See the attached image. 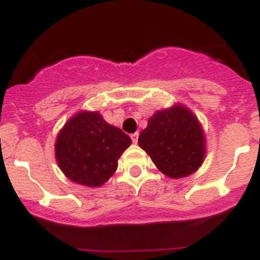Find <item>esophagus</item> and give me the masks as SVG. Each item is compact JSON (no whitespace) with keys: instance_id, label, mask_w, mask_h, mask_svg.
Listing matches in <instances>:
<instances>
[{"instance_id":"34e87169","label":"esophagus","mask_w":260,"mask_h":260,"mask_svg":"<svg viewBox=\"0 0 260 260\" xmlns=\"http://www.w3.org/2000/svg\"><path fill=\"white\" fill-rule=\"evenodd\" d=\"M131 139H132V141L135 142V144H137V141H139V132L132 133V135H131Z\"/></svg>"}]
</instances>
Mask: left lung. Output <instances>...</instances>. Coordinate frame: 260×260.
<instances>
[{
    "mask_svg": "<svg viewBox=\"0 0 260 260\" xmlns=\"http://www.w3.org/2000/svg\"><path fill=\"white\" fill-rule=\"evenodd\" d=\"M139 145L156 167L172 179L191 175L205 156V137L188 109L174 106L156 111L140 133Z\"/></svg>",
    "mask_w": 260,
    "mask_h": 260,
    "instance_id": "8db88e82",
    "label": "left lung"
}]
</instances>
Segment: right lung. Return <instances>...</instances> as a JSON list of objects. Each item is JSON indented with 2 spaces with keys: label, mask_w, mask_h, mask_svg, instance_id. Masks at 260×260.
Instances as JSON below:
<instances>
[{
  "label": "right lung",
  "mask_w": 260,
  "mask_h": 260,
  "mask_svg": "<svg viewBox=\"0 0 260 260\" xmlns=\"http://www.w3.org/2000/svg\"><path fill=\"white\" fill-rule=\"evenodd\" d=\"M131 142L129 136L106 123L98 113L83 111L59 132L55 156L70 180L94 188L113 176L118 159Z\"/></svg>",
  "instance_id": "add662e5"
}]
</instances>
